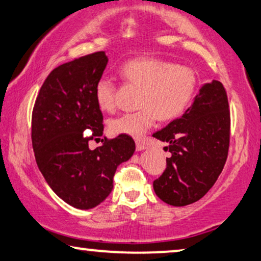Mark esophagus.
I'll list each match as a JSON object with an SVG mask.
<instances>
[{
    "instance_id": "1",
    "label": "esophagus",
    "mask_w": 261,
    "mask_h": 261,
    "mask_svg": "<svg viewBox=\"0 0 261 261\" xmlns=\"http://www.w3.org/2000/svg\"><path fill=\"white\" fill-rule=\"evenodd\" d=\"M146 149V145L144 143H140V141H137V150L138 151H143Z\"/></svg>"
}]
</instances>
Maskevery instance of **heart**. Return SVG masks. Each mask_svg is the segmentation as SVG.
Instances as JSON below:
<instances>
[{
	"label": "heart",
	"mask_w": 261,
	"mask_h": 261,
	"mask_svg": "<svg viewBox=\"0 0 261 261\" xmlns=\"http://www.w3.org/2000/svg\"><path fill=\"white\" fill-rule=\"evenodd\" d=\"M120 72L128 83L141 88L138 100L141 109L111 120L110 130L137 139L145 136L157 117L169 121L181 115L194 98L197 86L191 69L153 58L130 60ZM115 93L116 86L111 80L100 79L96 82L95 99L101 110L115 108Z\"/></svg>",
	"instance_id": "1"
}]
</instances>
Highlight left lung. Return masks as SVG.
Masks as SVG:
<instances>
[{
	"instance_id": "8db88e82",
	"label": "left lung",
	"mask_w": 261,
	"mask_h": 261,
	"mask_svg": "<svg viewBox=\"0 0 261 261\" xmlns=\"http://www.w3.org/2000/svg\"><path fill=\"white\" fill-rule=\"evenodd\" d=\"M152 137L168 143L172 153L163 174L153 181L156 195L174 207L203 197L217 181L229 151L230 111L223 85L215 80L204 83L184 115Z\"/></svg>"
}]
</instances>
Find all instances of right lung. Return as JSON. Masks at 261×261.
Wrapping results in <instances>:
<instances>
[{"label": "right lung", "instance_id": "obj_1", "mask_svg": "<svg viewBox=\"0 0 261 261\" xmlns=\"http://www.w3.org/2000/svg\"><path fill=\"white\" fill-rule=\"evenodd\" d=\"M108 62L105 52H96L56 67L32 111L38 169L58 197L79 209L94 208L110 195L116 169L136 151L134 140L124 134L94 150L88 146L104 130L95 85ZM86 129L93 130L92 137H83Z\"/></svg>", "mask_w": 261, "mask_h": 261}]
</instances>
